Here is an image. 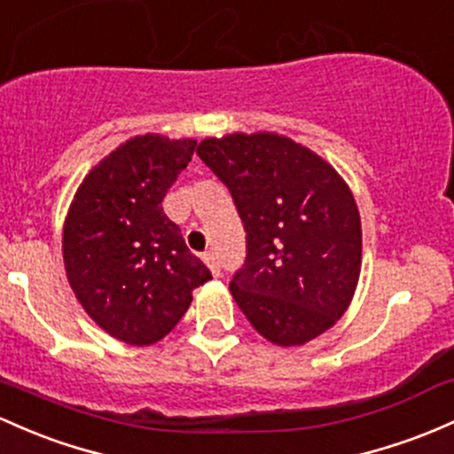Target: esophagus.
<instances>
[{"instance_id": "esophagus-1", "label": "esophagus", "mask_w": 454, "mask_h": 454, "mask_svg": "<svg viewBox=\"0 0 454 454\" xmlns=\"http://www.w3.org/2000/svg\"><path fill=\"white\" fill-rule=\"evenodd\" d=\"M202 261L207 262V267H208V269H211L213 276H219V262H217V256H215V254H213V252H207V254H204V256H202Z\"/></svg>"}]
</instances>
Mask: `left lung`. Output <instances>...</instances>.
Wrapping results in <instances>:
<instances>
[{"label": "left lung", "mask_w": 454, "mask_h": 454, "mask_svg": "<svg viewBox=\"0 0 454 454\" xmlns=\"http://www.w3.org/2000/svg\"><path fill=\"white\" fill-rule=\"evenodd\" d=\"M198 157L231 189L246 228L237 306L273 345H306L338 321L362 267V223L342 176L278 133L207 137Z\"/></svg>", "instance_id": "left-lung-1"}]
</instances>
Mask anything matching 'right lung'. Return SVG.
<instances>
[{"instance_id": "right-lung-1", "label": "right lung", "mask_w": 454, "mask_h": 454, "mask_svg": "<svg viewBox=\"0 0 454 454\" xmlns=\"http://www.w3.org/2000/svg\"><path fill=\"white\" fill-rule=\"evenodd\" d=\"M193 151L196 139H127L88 172L68 208V284L90 318L127 345L161 340L187 312L193 288L211 280L161 207Z\"/></svg>"}]
</instances>
